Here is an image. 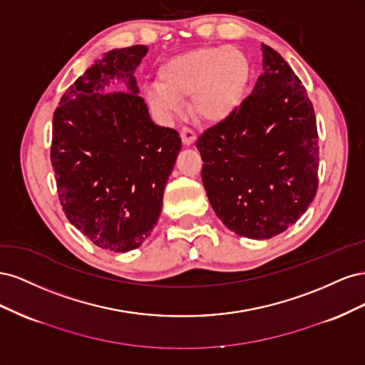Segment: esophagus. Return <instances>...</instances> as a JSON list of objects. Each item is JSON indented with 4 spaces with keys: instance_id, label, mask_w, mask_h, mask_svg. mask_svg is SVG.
I'll list each match as a JSON object with an SVG mask.
<instances>
[{
    "instance_id": "esophagus-1",
    "label": "esophagus",
    "mask_w": 365,
    "mask_h": 365,
    "mask_svg": "<svg viewBox=\"0 0 365 365\" xmlns=\"http://www.w3.org/2000/svg\"><path fill=\"white\" fill-rule=\"evenodd\" d=\"M180 135H181V140H182V145H184V146H187V148L192 146L193 143L196 141V135H195V132H193V130H190V129H187V128L181 129Z\"/></svg>"
}]
</instances>
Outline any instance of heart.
I'll return each mask as SVG.
<instances>
[{
    "mask_svg": "<svg viewBox=\"0 0 365 365\" xmlns=\"http://www.w3.org/2000/svg\"><path fill=\"white\" fill-rule=\"evenodd\" d=\"M160 83L146 88L145 98L153 113L172 118L182 101L192 97L190 113L200 123H222L240 108L247 94L251 67L244 53L233 47H202L165 61Z\"/></svg>",
    "mask_w": 365,
    "mask_h": 365,
    "instance_id": "obj_1",
    "label": "heart"
}]
</instances>
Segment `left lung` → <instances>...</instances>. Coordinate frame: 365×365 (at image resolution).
Here are the masks:
<instances>
[{"instance_id":"8db88e82","label":"left lung","mask_w":365,"mask_h":365,"mask_svg":"<svg viewBox=\"0 0 365 365\" xmlns=\"http://www.w3.org/2000/svg\"><path fill=\"white\" fill-rule=\"evenodd\" d=\"M263 73L228 120L196 148L215 213L236 235L269 239L300 219L318 189V132L302 81L262 43Z\"/></svg>"}]
</instances>
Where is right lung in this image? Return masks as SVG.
<instances>
[{"mask_svg":"<svg viewBox=\"0 0 365 365\" xmlns=\"http://www.w3.org/2000/svg\"><path fill=\"white\" fill-rule=\"evenodd\" d=\"M146 46L108 51L61 97L51 165L70 222L94 245L138 248L158 222L181 150L178 132L152 121L135 70Z\"/></svg>","mask_w":365,"mask_h":365,"instance_id":"add662e5","label":"right lung"}]
</instances>
